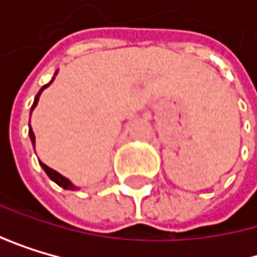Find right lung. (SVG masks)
I'll use <instances>...</instances> for the list:
<instances>
[{
  "mask_svg": "<svg viewBox=\"0 0 257 257\" xmlns=\"http://www.w3.org/2000/svg\"><path fill=\"white\" fill-rule=\"evenodd\" d=\"M51 83H52V80H51ZM51 83H49V84H51ZM49 84H44V86L41 87V89H40V92L37 94L35 101H34V104H32V107H31V114H32V111H34V107L37 106V103H38V98H40L41 92L46 89V87H47ZM29 134H31V140H32V143H34V146H35V134H34V131H32V127H31V130H29ZM40 163H41V162H40ZM41 166H43V170L46 171V174H47L49 177H51L57 185H60L61 188H64V190H74V188H75V186H74L71 182H69L66 177H63L61 174H58L57 171H54L52 168H49V166H47V165H44V163H41Z\"/></svg>",
  "mask_w": 257,
  "mask_h": 257,
  "instance_id": "obj_1",
  "label": "right lung"
}]
</instances>
